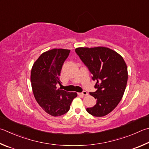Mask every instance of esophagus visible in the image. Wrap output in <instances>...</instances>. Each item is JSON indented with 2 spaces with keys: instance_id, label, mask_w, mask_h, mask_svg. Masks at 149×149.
I'll list each match as a JSON object with an SVG mask.
<instances>
[{
  "instance_id": "34e87169",
  "label": "esophagus",
  "mask_w": 149,
  "mask_h": 149,
  "mask_svg": "<svg viewBox=\"0 0 149 149\" xmlns=\"http://www.w3.org/2000/svg\"><path fill=\"white\" fill-rule=\"evenodd\" d=\"M79 94H81V95H83V96H86V95H88V93L86 91H83L82 93H79Z\"/></svg>"
}]
</instances>
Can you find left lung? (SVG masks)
<instances>
[{
  "label": "left lung",
  "instance_id": "1",
  "mask_svg": "<svg viewBox=\"0 0 149 149\" xmlns=\"http://www.w3.org/2000/svg\"><path fill=\"white\" fill-rule=\"evenodd\" d=\"M75 52L96 81V92L90 93L96 100L86 111L94 117H104L117 106L123 98L128 81V69L123 56L105 47H78Z\"/></svg>",
  "mask_w": 149,
  "mask_h": 149
}]
</instances>
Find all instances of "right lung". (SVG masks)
Returning a JSON list of instances; mask_svg holds the SVG:
<instances>
[{
    "instance_id": "obj_1",
    "label": "right lung",
    "mask_w": 149,
    "mask_h": 149,
    "mask_svg": "<svg viewBox=\"0 0 149 149\" xmlns=\"http://www.w3.org/2000/svg\"><path fill=\"white\" fill-rule=\"evenodd\" d=\"M70 50L53 49L43 53L32 68L31 81L32 91L38 104L49 115H63L68 111L77 94L70 93L56 85H61L59 79L63 64Z\"/></svg>"
}]
</instances>
